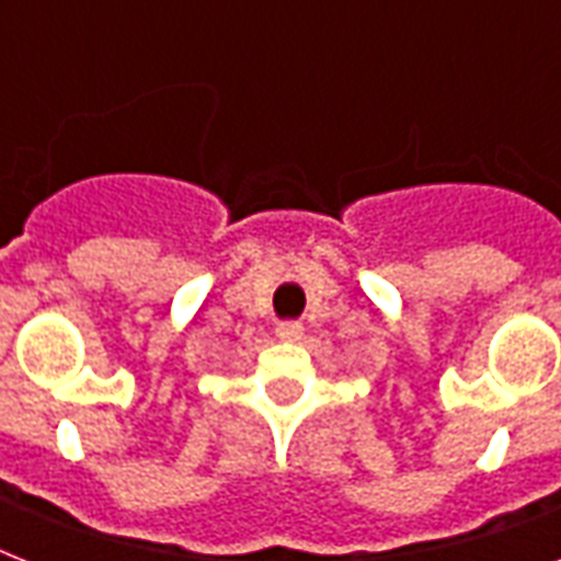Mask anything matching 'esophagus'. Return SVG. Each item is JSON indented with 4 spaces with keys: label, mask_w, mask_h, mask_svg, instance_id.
<instances>
[{
    "label": "esophagus",
    "mask_w": 561,
    "mask_h": 561,
    "mask_svg": "<svg viewBox=\"0 0 561 561\" xmlns=\"http://www.w3.org/2000/svg\"><path fill=\"white\" fill-rule=\"evenodd\" d=\"M276 334H279L282 341H299V337H302V323H297V320H285V323L276 325Z\"/></svg>",
    "instance_id": "1"
}]
</instances>
